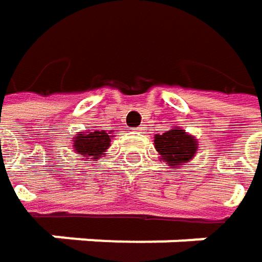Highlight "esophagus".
<instances>
[{"mask_svg":"<svg viewBox=\"0 0 262 262\" xmlns=\"http://www.w3.org/2000/svg\"><path fill=\"white\" fill-rule=\"evenodd\" d=\"M135 130H136V132H142V127H136Z\"/></svg>","mask_w":262,"mask_h":262,"instance_id":"1","label":"esophagus"}]
</instances>
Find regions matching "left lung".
<instances>
[{
	"mask_svg": "<svg viewBox=\"0 0 262 262\" xmlns=\"http://www.w3.org/2000/svg\"><path fill=\"white\" fill-rule=\"evenodd\" d=\"M155 147L168 165H182L183 162L191 161L197 151L195 139L179 129H171L162 135H156Z\"/></svg>",
	"mask_w": 262,
	"mask_h": 262,
	"instance_id": "obj_1",
	"label": "left lung"
}]
</instances>
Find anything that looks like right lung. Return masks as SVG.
Returning <instances> with one entry per match:
<instances>
[{"instance_id":"add662e5","label":"right lung","mask_w":262,"mask_h":262,"mask_svg":"<svg viewBox=\"0 0 262 262\" xmlns=\"http://www.w3.org/2000/svg\"><path fill=\"white\" fill-rule=\"evenodd\" d=\"M111 138L112 136L104 130L80 133L74 138V148L79 155L94 156V159H98L97 156L103 155L111 145Z\"/></svg>"}]
</instances>
